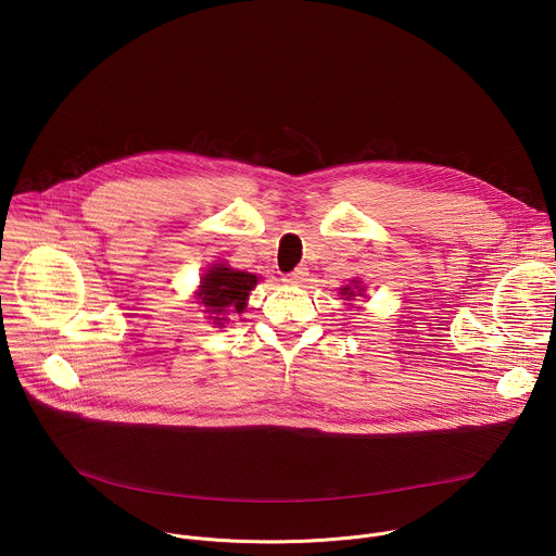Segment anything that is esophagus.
Masks as SVG:
<instances>
[{
	"label": "esophagus",
	"mask_w": 556,
	"mask_h": 556,
	"mask_svg": "<svg viewBox=\"0 0 556 556\" xmlns=\"http://www.w3.org/2000/svg\"><path fill=\"white\" fill-rule=\"evenodd\" d=\"M307 268L305 266H299V268H294V273H290L288 277H286V281L288 283H294V286H301V283H305L307 281Z\"/></svg>",
	"instance_id": "34e87169"
}]
</instances>
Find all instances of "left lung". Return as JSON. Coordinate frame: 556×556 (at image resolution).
Masks as SVG:
<instances>
[{"instance_id": "obj_1", "label": "left lung", "mask_w": 556, "mask_h": 556, "mask_svg": "<svg viewBox=\"0 0 556 556\" xmlns=\"http://www.w3.org/2000/svg\"><path fill=\"white\" fill-rule=\"evenodd\" d=\"M363 292H365L363 281L352 279V281H350V286H343V288H341V299L350 301V299H354V296H363Z\"/></svg>"}]
</instances>
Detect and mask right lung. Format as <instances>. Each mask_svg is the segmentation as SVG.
<instances>
[{
  "label": "right lung",
  "instance_id": "right-lung-1",
  "mask_svg": "<svg viewBox=\"0 0 556 556\" xmlns=\"http://www.w3.org/2000/svg\"><path fill=\"white\" fill-rule=\"evenodd\" d=\"M257 281V275L235 270L226 264H213L204 273L195 296L204 307L202 312L211 314L208 319H213L215 326H224V321H228V314H240L247 309L249 294Z\"/></svg>",
  "mask_w": 556,
  "mask_h": 556
}]
</instances>
